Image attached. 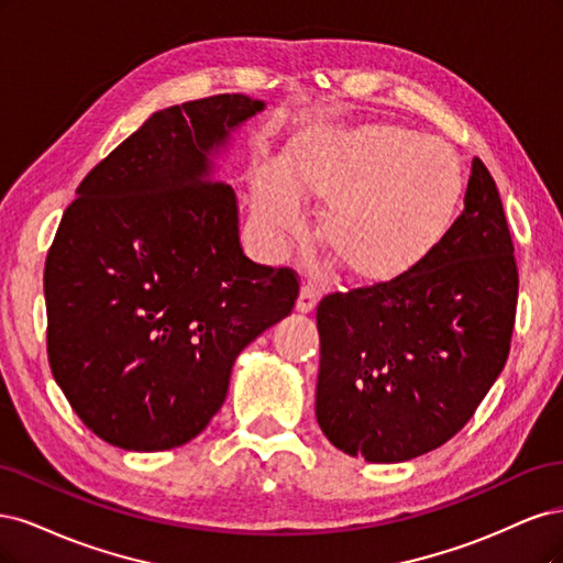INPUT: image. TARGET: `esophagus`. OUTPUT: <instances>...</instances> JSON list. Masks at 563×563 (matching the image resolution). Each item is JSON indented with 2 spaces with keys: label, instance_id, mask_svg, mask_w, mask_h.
Listing matches in <instances>:
<instances>
[{
  "label": "esophagus",
  "instance_id": "34e87169",
  "mask_svg": "<svg viewBox=\"0 0 563 563\" xmlns=\"http://www.w3.org/2000/svg\"><path fill=\"white\" fill-rule=\"evenodd\" d=\"M316 303H318V287H313L311 283H306L301 287L299 299H297V311L299 313H311L313 308H316Z\"/></svg>",
  "mask_w": 563,
  "mask_h": 563
}]
</instances>
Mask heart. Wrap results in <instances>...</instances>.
I'll use <instances>...</instances> for the list:
<instances>
[{"instance_id":"heart-1","label":"heart","mask_w":563,"mask_h":563,"mask_svg":"<svg viewBox=\"0 0 563 563\" xmlns=\"http://www.w3.org/2000/svg\"><path fill=\"white\" fill-rule=\"evenodd\" d=\"M324 201L318 235L362 283L409 274L438 247L463 194L451 144L395 123L299 135L285 170L264 168L252 212L268 233L299 231V196Z\"/></svg>"}]
</instances>
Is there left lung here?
<instances>
[{
	"label": "left lung",
	"mask_w": 563,
	"mask_h": 563,
	"mask_svg": "<svg viewBox=\"0 0 563 563\" xmlns=\"http://www.w3.org/2000/svg\"><path fill=\"white\" fill-rule=\"evenodd\" d=\"M409 274L318 303L316 419L336 449L402 463L451 440L505 367L519 274L492 173Z\"/></svg>",
	"instance_id": "left-lung-1"
}]
</instances>
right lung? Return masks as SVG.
Instances as JSON below:
<instances>
[{
  "mask_svg": "<svg viewBox=\"0 0 563 563\" xmlns=\"http://www.w3.org/2000/svg\"><path fill=\"white\" fill-rule=\"evenodd\" d=\"M264 110L224 93L154 112L90 170L46 257V346L88 430L183 446L224 405L239 353L292 313L299 280L243 255L212 156Z\"/></svg>",
  "mask_w": 563,
  "mask_h": 563,
  "instance_id": "add662e5",
  "label": "right lung"
}]
</instances>
